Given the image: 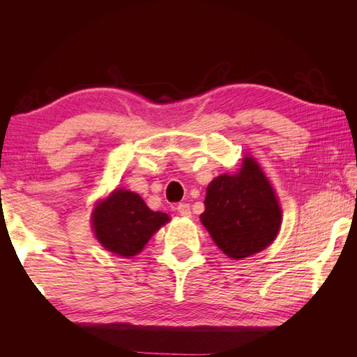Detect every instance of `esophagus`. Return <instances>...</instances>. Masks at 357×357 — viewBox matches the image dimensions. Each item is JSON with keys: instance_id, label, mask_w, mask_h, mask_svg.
I'll list each match as a JSON object with an SVG mask.
<instances>
[{"instance_id": "obj_1", "label": "esophagus", "mask_w": 357, "mask_h": 357, "mask_svg": "<svg viewBox=\"0 0 357 357\" xmlns=\"http://www.w3.org/2000/svg\"><path fill=\"white\" fill-rule=\"evenodd\" d=\"M178 213L181 216H184V218H190L192 216L190 206H188V204H185V202H181L179 206H178Z\"/></svg>"}]
</instances>
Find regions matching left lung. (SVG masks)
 Returning a JSON list of instances; mask_svg holds the SVG:
<instances>
[{
	"instance_id": "1",
	"label": "left lung",
	"mask_w": 357,
	"mask_h": 357,
	"mask_svg": "<svg viewBox=\"0 0 357 357\" xmlns=\"http://www.w3.org/2000/svg\"><path fill=\"white\" fill-rule=\"evenodd\" d=\"M204 206L201 222L221 252L236 261L267 248L282 222L275 188L252 156L238 173L211 181Z\"/></svg>"
}]
</instances>
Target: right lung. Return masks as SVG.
Here are the masks:
<instances>
[{"instance_id": "add662e5", "label": "right lung", "mask_w": 357, "mask_h": 357, "mask_svg": "<svg viewBox=\"0 0 357 357\" xmlns=\"http://www.w3.org/2000/svg\"><path fill=\"white\" fill-rule=\"evenodd\" d=\"M169 221V215L150 210L138 193L124 188L113 190L92 211L96 239L105 250L123 257L141 253L149 239Z\"/></svg>"}]
</instances>
